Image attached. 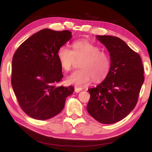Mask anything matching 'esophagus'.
I'll return each instance as SVG.
<instances>
[{"label":"esophagus","instance_id":"esophagus-1","mask_svg":"<svg viewBox=\"0 0 152 152\" xmlns=\"http://www.w3.org/2000/svg\"><path fill=\"white\" fill-rule=\"evenodd\" d=\"M81 91H82V88H80V87H75V88H74V91L77 92V93L79 92H80Z\"/></svg>","mask_w":152,"mask_h":152}]
</instances>
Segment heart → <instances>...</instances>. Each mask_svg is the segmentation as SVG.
I'll return each mask as SVG.
<instances>
[{"instance_id": "obj_1", "label": "heart", "mask_w": 152, "mask_h": 152, "mask_svg": "<svg viewBox=\"0 0 152 152\" xmlns=\"http://www.w3.org/2000/svg\"><path fill=\"white\" fill-rule=\"evenodd\" d=\"M61 67L66 72L70 71L76 66L77 61L80 69L68 77V83L83 85L92 78L94 82H101L107 76L110 68L109 54L100 50L99 46L87 40H79L72 43V50L62 45L57 52Z\"/></svg>"}]
</instances>
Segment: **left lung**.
<instances>
[{"instance_id": "8db88e82", "label": "left lung", "mask_w": 152, "mask_h": 152, "mask_svg": "<svg viewBox=\"0 0 152 152\" xmlns=\"http://www.w3.org/2000/svg\"><path fill=\"white\" fill-rule=\"evenodd\" d=\"M97 39L110 53V68L104 80L88 91L91 98L87 110L103 124L124 119L137 104L144 82L140 56L117 37L98 35Z\"/></svg>"}]
</instances>
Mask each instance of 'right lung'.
Here are the masks:
<instances>
[{
  "mask_svg": "<svg viewBox=\"0 0 152 152\" xmlns=\"http://www.w3.org/2000/svg\"><path fill=\"white\" fill-rule=\"evenodd\" d=\"M68 30L44 29L21 43L12 61L11 84L20 107L33 119L46 120L59 114L73 86H58L63 78L58 49L72 37Z\"/></svg>",
  "mask_w": 152,
  "mask_h": 152,
  "instance_id": "1",
  "label": "right lung"
}]
</instances>
